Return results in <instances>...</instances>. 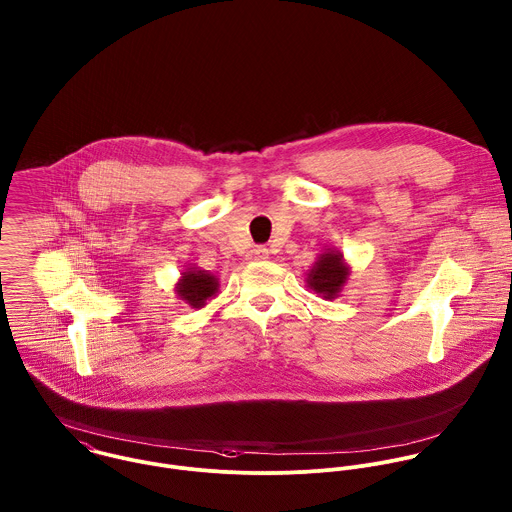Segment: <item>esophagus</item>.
Listing matches in <instances>:
<instances>
[{
  "instance_id": "1",
  "label": "esophagus",
  "mask_w": 512,
  "mask_h": 512,
  "mask_svg": "<svg viewBox=\"0 0 512 512\" xmlns=\"http://www.w3.org/2000/svg\"><path fill=\"white\" fill-rule=\"evenodd\" d=\"M269 257V249L267 247H253L249 253H247V259L251 261H263Z\"/></svg>"
}]
</instances>
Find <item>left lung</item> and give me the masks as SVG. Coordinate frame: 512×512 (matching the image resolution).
<instances>
[{
    "instance_id": "8db88e82",
    "label": "left lung",
    "mask_w": 512,
    "mask_h": 512,
    "mask_svg": "<svg viewBox=\"0 0 512 512\" xmlns=\"http://www.w3.org/2000/svg\"><path fill=\"white\" fill-rule=\"evenodd\" d=\"M348 275H350V267L344 263L342 253L328 249L320 253V257L308 271V289L322 295L326 301H332L342 291L344 283L348 281Z\"/></svg>"
}]
</instances>
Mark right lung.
<instances>
[{
	"instance_id": "add662e5",
	"label": "right lung",
	"mask_w": 512,
	"mask_h": 512,
	"mask_svg": "<svg viewBox=\"0 0 512 512\" xmlns=\"http://www.w3.org/2000/svg\"><path fill=\"white\" fill-rule=\"evenodd\" d=\"M217 289H219V283L215 275L196 267H190L188 271H184L182 279L176 285L178 297L194 308L205 307V301L215 297Z\"/></svg>"
}]
</instances>
